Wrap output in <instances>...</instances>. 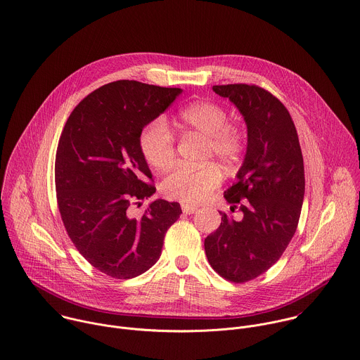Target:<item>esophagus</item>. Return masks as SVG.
<instances>
[{
    "instance_id": "34e87169",
    "label": "esophagus",
    "mask_w": 360,
    "mask_h": 360,
    "mask_svg": "<svg viewBox=\"0 0 360 360\" xmlns=\"http://www.w3.org/2000/svg\"><path fill=\"white\" fill-rule=\"evenodd\" d=\"M198 210L196 206H192V205H182V212L186 213V214H192Z\"/></svg>"
}]
</instances>
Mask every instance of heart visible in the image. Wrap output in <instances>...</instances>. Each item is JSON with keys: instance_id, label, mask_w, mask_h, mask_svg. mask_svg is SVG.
<instances>
[{"instance_id": "obj_1", "label": "heart", "mask_w": 360, "mask_h": 360, "mask_svg": "<svg viewBox=\"0 0 360 360\" xmlns=\"http://www.w3.org/2000/svg\"><path fill=\"white\" fill-rule=\"evenodd\" d=\"M179 124L206 137V157H214L224 168L231 169L240 162L248 139L245 130L227 123V111L210 101H196L181 110ZM140 150L147 164L155 171H167L175 161L174 136L162 117L153 120L140 134ZM221 174L214 164L199 168L181 167L164 178L162 193L182 203H200L220 185Z\"/></svg>"}]
</instances>
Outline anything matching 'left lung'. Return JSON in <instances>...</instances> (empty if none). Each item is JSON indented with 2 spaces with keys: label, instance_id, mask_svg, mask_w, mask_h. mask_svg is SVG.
<instances>
[{
  "label": "left lung",
  "instance_id": "1",
  "mask_svg": "<svg viewBox=\"0 0 360 360\" xmlns=\"http://www.w3.org/2000/svg\"><path fill=\"white\" fill-rule=\"evenodd\" d=\"M245 118L248 150L224 199L242 220L221 213L205 238L207 262L231 283H246L278 262L297 230L305 192L298 134L285 105L255 84L213 86Z\"/></svg>",
  "mask_w": 360,
  "mask_h": 360
}]
</instances>
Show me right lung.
I'll use <instances>...</instances> for the list:
<instances>
[{
  "instance_id": "add662e5",
  "label": "right lung",
  "mask_w": 360,
  "mask_h": 360,
  "mask_svg": "<svg viewBox=\"0 0 360 360\" xmlns=\"http://www.w3.org/2000/svg\"><path fill=\"white\" fill-rule=\"evenodd\" d=\"M182 93L136 80L104 84L84 97L63 127L55 161L59 212L70 240L98 271L134 278L161 256L179 203L157 199L141 217L130 213L155 193L140 150L143 129Z\"/></svg>"
}]
</instances>
